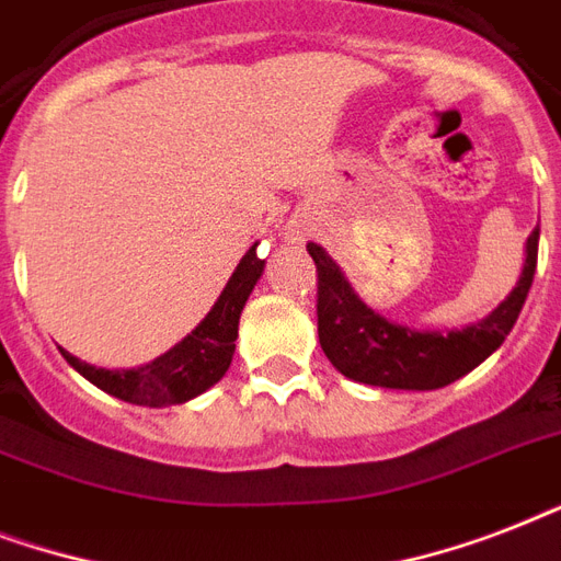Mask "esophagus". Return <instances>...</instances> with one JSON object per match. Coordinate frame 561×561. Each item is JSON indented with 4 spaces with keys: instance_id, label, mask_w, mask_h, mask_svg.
I'll use <instances>...</instances> for the list:
<instances>
[{
    "instance_id": "1",
    "label": "esophagus",
    "mask_w": 561,
    "mask_h": 561,
    "mask_svg": "<svg viewBox=\"0 0 561 561\" xmlns=\"http://www.w3.org/2000/svg\"><path fill=\"white\" fill-rule=\"evenodd\" d=\"M288 238H290V241H299V238H302V229H299V227H290V229H288Z\"/></svg>"
}]
</instances>
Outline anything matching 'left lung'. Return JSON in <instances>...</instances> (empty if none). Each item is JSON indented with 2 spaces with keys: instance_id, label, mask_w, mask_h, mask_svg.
Wrapping results in <instances>:
<instances>
[{
  "instance_id": "1",
  "label": "left lung",
  "mask_w": 561,
  "mask_h": 561,
  "mask_svg": "<svg viewBox=\"0 0 561 561\" xmlns=\"http://www.w3.org/2000/svg\"><path fill=\"white\" fill-rule=\"evenodd\" d=\"M317 264V334L325 358L346 378L390 390H439L483 364L513 332L530 294L539 229L527 238L522 276L489 317L451 332H416L375 314L352 290L323 247L308 244Z\"/></svg>"
}]
</instances>
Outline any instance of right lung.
<instances>
[{
    "label": "right lung",
    "mask_w": 561,
    "mask_h": 561,
    "mask_svg": "<svg viewBox=\"0 0 561 561\" xmlns=\"http://www.w3.org/2000/svg\"><path fill=\"white\" fill-rule=\"evenodd\" d=\"M264 262L255 255V244L238 262L236 273L229 276L227 288L220 290L218 302L203 317L197 329L151 364L136 369H101L87 360L64 352V358L78 373L92 381L99 390L110 392L130 404L145 408H165V404H183V401L201 396L224 378L232 364L236 352L238 320L247 306V297L253 294L255 282L262 276Z\"/></svg>",
    "instance_id": "1"
}]
</instances>
